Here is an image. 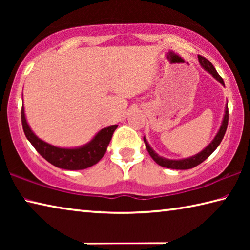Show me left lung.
I'll return each instance as SVG.
<instances>
[{"label":"left lung","instance_id":"8db88e82","mask_svg":"<svg viewBox=\"0 0 250 250\" xmlns=\"http://www.w3.org/2000/svg\"><path fill=\"white\" fill-rule=\"evenodd\" d=\"M198 62H200V64L202 65L203 68H204L206 71H208V73L211 76H213L215 79H217L218 82L221 83L223 86H224L223 78L218 75L216 69L214 68L213 64H211V62L208 61V59H206L205 57H203V56H201V55H198ZM228 117H229V113H228V107L226 105L225 115H224V119H223V122H222V125H221V128H219V130H218L216 137L214 138V140L211 141L209 145L205 147L204 150L201 151L200 153H197V154H195L194 156H191V158L183 159V160H170V159L162 158V156H160L159 154H156L155 152L152 150V147L149 146V143H147L146 138H143V141H145V143H146V147L147 152H149V154L151 155V158L153 159L155 162L159 164V166L163 167H167V168H174V170H188V168H192V167H197L198 164H201L203 162V161H205L211 153H213L215 150H216V147L219 145H221V142L223 140L224 135H225V132H226V130H227Z\"/></svg>","mask_w":250,"mask_h":250}]
</instances>
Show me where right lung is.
Returning <instances> with one entry per match:
<instances>
[{
  "instance_id": "right-lung-1",
  "label": "right lung",
  "mask_w": 250,
  "mask_h": 250,
  "mask_svg": "<svg viewBox=\"0 0 250 250\" xmlns=\"http://www.w3.org/2000/svg\"><path fill=\"white\" fill-rule=\"evenodd\" d=\"M21 118H22L24 133L26 135L27 140L35 147V150L53 166L65 168V170H83V168L90 167L98 163L107 151V146L118 126L111 125L101 129L89 143L83 146L75 147V149H64V147L48 145L34 134L27 125L23 105Z\"/></svg>"
}]
</instances>
